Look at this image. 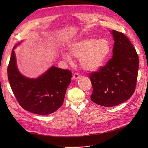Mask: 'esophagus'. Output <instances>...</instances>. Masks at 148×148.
<instances>
[{
  "label": "esophagus",
  "mask_w": 148,
  "mask_h": 148,
  "mask_svg": "<svg viewBox=\"0 0 148 148\" xmlns=\"http://www.w3.org/2000/svg\"><path fill=\"white\" fill-rule=\"evenodd\" d=\"M79 77H80V75L78 73H74L73 76V78L74 80H77L78 79H79Z\"/></svg>",
  "instance_id": "34e87169"
}]
</instances>
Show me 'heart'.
I'll list each match as a JSON object with an SVG mask.
<instances>
[{"mask_svg":"<svg viewBox=\"0 0 148 148\" xmlns=\"http://www.w3.org/2000/svg\"><path fill=\"white\" fill-rule=\"evenodd\" d=\"M70 54L80 59L82 67L86 71H94L101 66L110 51V45L106 39L86 38L76 41L68 46ZM62 56L70 61L71 56L63 51Z\"/></svg>","mask_w":148,"mask_h":148,"instance_id":"obj_1","label":"heart"}]
</instances>
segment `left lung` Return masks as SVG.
Segmentation results:
<instances>
[{
  "label": "left lung",
  "instance_id": "obj_1",
  "mask_svg": "<svg viewBox=\"0 0 148 148\" xmlns=\"http://www.w3.org/2000/svg\"><path fill=\"white\" fill-rule=\"evenodd\" d=\"M113 57L99 71L89 74L97 104L113 107L128 100L136 89L139 60L135 48L124 34L112 30Z\"/></svg>",
  "mask_w": 148,
  "mask_h": 148
}]
</instances>
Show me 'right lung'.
Masks as SVG:
<instances>
[{
    "label": "right lung",
    "mask_w": 148,
    "mask_h": 148,
    "mask_svg": "<svg viewBox=\"0 0 148 148\" xmlns=\"http://www.w3.org/2000/svg\"><path fill=\"white\" fill-rule=\"evenodd\" d=\"M15 48V46L7 72L18 103L25 110L37 114L47 115L56 112L64 103L66 89L71 82V71L53 66L37 79L27 78L17 68Z\"/></svg>",
    "instance_id": "add662e5"
}]
</instances>
